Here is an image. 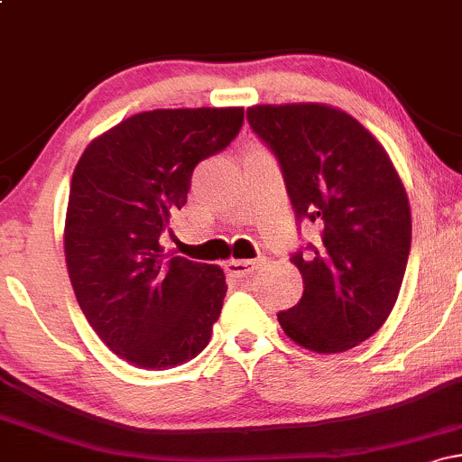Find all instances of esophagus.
Here are the masks:
<instances>
[{"instance_id": "1", "label": "esophagus", "mask_w": 462, "mask_h": 462, "mask_svg": "<svg viewBox=\"0 0 462 462\" xmlns=\"http://www.w3.org/2000/svg\"><path fill=\"white\" fill-rule=\"evenodd\" d=\"M263 263H264L263 258H258V261H227L226 263V272L236 275V278H245V275L256 272V269L261 267Z\"/></svg>"}]
</instances>
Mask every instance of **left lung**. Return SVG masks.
<instances>
[{
	"label": "left lung",
	"instance_id": "1",
	"mask_svg": "<svg viewBox=\"0 0 462 462\" xmlns=\"http://www.w3.org/2000/svg\"><path fill=\"white\" fill-rule=\"evenodd\" d=\"M282 169L298 219L321 230L293 254L304 293L278 315L291 341L317 354L356 347L393 310L411 252V204L380 141L328 104L247 108Z\"/></svg>",
	"mask_w": 462,
	"mask_h": 462
}]
</instances>
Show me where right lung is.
<instances>
[{
  "label": "right lung",
  "mask_w": 462,
  "mask_h": 462,
  "mask_svg": "<svg viewBox=\"0 0 462 462\" xmlns=\"http://www.w3.org/2000/svg\"><path fill=\"white\" fill-rule=\"evenodd\" d=\"M241 125L243 108L147 110L93 139L76 164L69 280L97 337L134 367H178L208 346L224 269L167 256L161 235L187 204L198 162L226 150Z\"/></svg>",
  "instance_id": "1"
}]
</instances>
